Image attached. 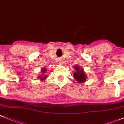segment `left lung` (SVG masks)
Here are the masks:
<instances>
[{
    "mask_svg": "<svg viewBox=\"0 0 124 124\" xmlns=\"http://www.w3.org/2000/svg\"><path fill=\"white\" fill-rule=\"evenodd\" d=\"M74 68L75 70L74 73H73V77L74 79L78 82H85L87 78V76L84 71V69L79 67V65L74 66Z\"/></svg>",
    "mask_w": 124,
    "mask_h": 124,
    "instance_id": "8db88e82",
    "label": "left lung"
}]
</instances>
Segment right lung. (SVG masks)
Wrapping results in <instances>:
<instances>
[{"instance_id":"right-lung-1","label":"right lung","mask_w":124,"mask_h":124,"mask_svg":"<svg viewBox=\"0 0 124 124\" xmlns=\"http://www.w3.org/2000/svg\"><path fill=\"white\" fill-rule=\"evenodd\" d=\"M46 68H42L41 69V74H39V76H38V79H40V80H42V81H44V80H45V79L47 78V76H46V74H45V73H46Z\"/></svg>"}]
</instances>
